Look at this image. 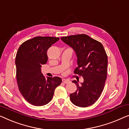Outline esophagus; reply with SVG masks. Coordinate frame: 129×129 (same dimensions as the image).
I'll return each instance as SVG.
<instances>
[{
  "label": "esophagus",
  "mask_w": 129,
  "mask_h": 129,
  "mask_svg": "<svg viewBox=\"0 0 129 129\" xmlns=\"http://www.w3.org/2000/svg\"><path fill=\"white\" fill-rule=\"evenodd\" d=\"M62 81L63 83H65V84H67V83H70V80H68V79H62Z\"/></svg>",
  "instance_id": "1"
}]
</instances>
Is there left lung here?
<instances>
[{"label": "left lung", "mask_w": 129, "mask_h": 129, "mask_svg": "<svg viewBox=\"0 0 129 129\" xmlns=\"http://www.w3.org/2000/svg\"><path fill=\"white\" fill-rule=\"evenodd\" d=\"M61 39L75 51L78 67L74 73L84 79L79 85L76 80L72 81L77 90L70 94L71 101L80 107L91 105L100 97L107 79L108 58L104 48L100 42L85 34L64 36Z\"/></svg>", "instance_id": "1"}]
</instances>
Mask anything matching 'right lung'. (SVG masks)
<instances>
[{"instance_id":"add662e5","label":"right lung","mask_w":129,"mask_h":129,"mask_svg":"<svg viewBox=\"0 0 129 129\" xmlns=\"http://www.w3.org/2000/svg\"><path fill=\"white\" fill-rule=\"evenodd\" d=\"M59 39L37 36L22 43L17 53L15 62L19 90L24 99L35 106L49 103L55 88L62 82L57 76L46 78L40 68L47 61V50Z\"/></svg>"}]
</instances>
